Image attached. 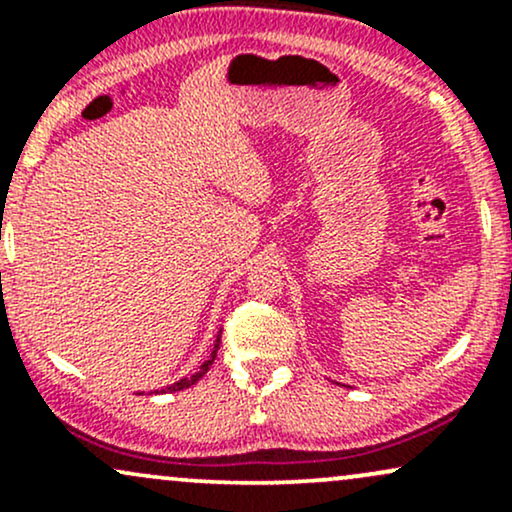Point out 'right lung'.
<instances>
[{
  "label": "right lung",
  "instance_id": "1",
  "mask_svg": "<svg viewBox=\"0 0 512 512\" xmlns=\"http://www.w3.org/2000/svg\"><path fill=\"white\" fill-rule=\"evenodd\" d=\"M219 344H221V334H216V344H214V349H211V354H209V358L207 361L202 363V366H199L195 373L190 375V378H182V380H178V383H173V385H168V387H163L161 392H180V390H185V387H190V385H195L199 378H202L204 373H207V370L211 368V363H214V358H216V351H219Z\"/></svg>",
  "mask_w": 512,
  "mask_h": 512
}]
</instances>
